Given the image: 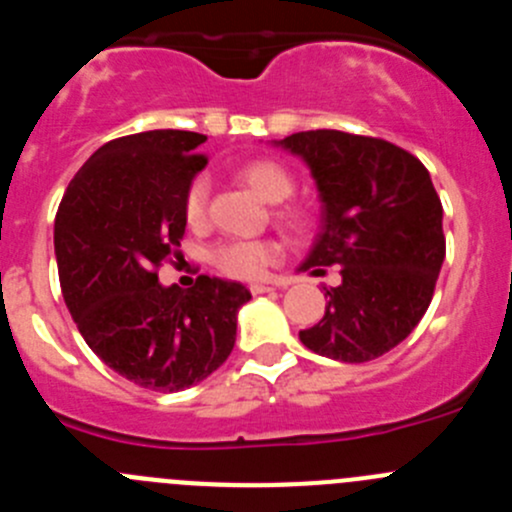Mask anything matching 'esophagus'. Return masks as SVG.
<instances>
[{"mask_svg":"<svg viewBox=\"0 0 512 512\" xmlns=\"http://www.w3.org/2000/svg\"><path fill=\"white\" fill-rule=\"evenodd\" d=\"M274 292V284H251V295H266Z\"/></svg>","mask_w":512,"mask_h":512,"instance_id":"obj_1","label":"esophagus"}]
</instances>
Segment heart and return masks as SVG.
Here are the masks:
<instances>
[{"mask_svg":"<svg viewBox=\"0 0 512 512\" xmlns=\"http://www.w3.org/2000/svg\"><path fill=\"white\" fill-rule=\"evenodd\" d=\"M238 179L259 194L266 202H282L289 194L295 192V176L289 169L274 158H256L241 166ZM184 220L192 228H200L207 223L210 212V182L205 176L192 179V184L184 192ZM277 223H282L289 230H302L310 223V212L302 205H282L274 210ZM282 259V246L271 238H253V241H223L217 243L210 253V261L217 271H223L230 279H253L264 277V271Z\"/></svg>","mask_w":512,"mask_h":512,"instance_id":"heart-1","label":"heart"}]
</instances>
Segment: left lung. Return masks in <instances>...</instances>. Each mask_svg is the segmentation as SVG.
<instances>
[{
	"label": "left lung",
	"mask_w": 512,
	"mask_h": 512,
	"mask_svg": "<svg viewBox=\"0 0 512 512\" xmlns=\"http://www.w3.org/2000/svg\"><path fill=\"white\" fill-rule=\"evenodd\" d=\"M310 166L323 225L302 269L341 266L325 315L300 330L310 351L346 364L387 354L413 333L433 300L446 256L443 207L431 174L390 140L307 130L282 140Z\"/></svg>",
	"instance_id": "8db88e82"
}]
</instances>
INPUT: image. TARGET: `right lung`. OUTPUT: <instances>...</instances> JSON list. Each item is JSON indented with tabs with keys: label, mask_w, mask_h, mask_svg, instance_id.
I'll return each mask as SVG.
<instances>
[{
	"label": "right lung",
	"mask_w": 512,
	"mask_h": 512,
	"mask_svg": "<svg viewBox=\"0 0 512 512\" xmlns=\"http://www.w3.org/2000/svg\"><path fill=\"white\" fill-rule=\"evenodd\" d=\"M205 135L148 130L104 143L76 171L56 212L58 279L87 346L120 377L179 392L210 377L235 346L243 284L197 277L161 287L184 238V192Z\"/></svg>",
	"instance_id": "obj_1"
}]
</instances>
